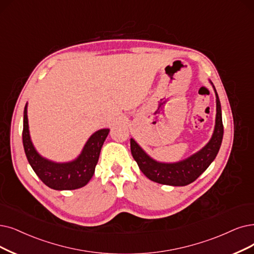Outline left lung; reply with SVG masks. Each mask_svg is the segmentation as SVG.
<instances>
[{
	"instance_id": "8db88e82",
	"label": "left lung",
	"mask_w": 254,
	"mask_h": 254,
	"mask_svg": "<svg viewBox=\"0 0 254 254\" xmlns=\"http://www.w3.org/2000/svg\"><path fill=\"white\" fill-rule=\"evenodd\" d=\"M212 87L215 89L214 85H212ZM215 93L217 98V115L214 133H212L208 143L197 153L181 161L173 162V164H166V162H159L151 158L133 138L130 139L131 154L137 162L140 171L150 180L160 185L185 187L195 181L214 161L221 147L223 132H224L221 103L216 89Z\"/></svg>"
}]
</instances>
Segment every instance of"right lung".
I'll use <instances>...</instances> for the list:
<instances>
[{"instance_id":"add662e5","label":"right lung","mask_w":254,"mask_h":254,"mask_svg":"<svg viewBox=\"0 0 254 254\" xmlns=\"http://www.w3.org/2000/svg\"><path fill=\"white\" fill-rule=\"evenodd\" d=\"M108 133L109 129L96 131L86 141L80 155L72 161L63 164L51 161L39 155L32 144L29 134L27 104L25 106L23 145L27 159L39 179L53 190H76L87 185L95 173L101 148Z\"/></svg>"}]
</instances>
